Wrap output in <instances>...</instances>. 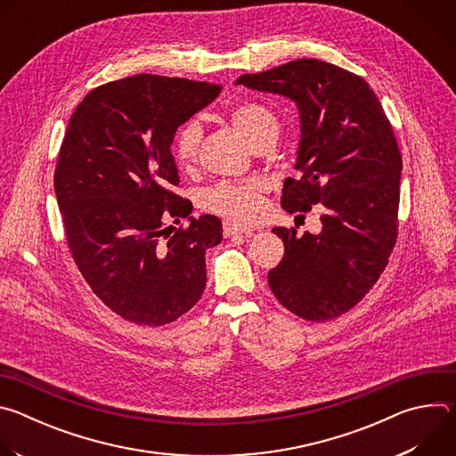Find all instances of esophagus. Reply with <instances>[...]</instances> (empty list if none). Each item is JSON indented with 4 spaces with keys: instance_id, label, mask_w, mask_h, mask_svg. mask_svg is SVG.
<instances>
[{
    "instance_id": "obj_1",
    "label": "esophagus",
    "mask_w": 456,
    "mask_h": 456,
    "mask_svg": "<svg viewBox=\"0 0 456 456\" xmlns=\"http://www.w3.org/2000/svg\"><path fill=\"white\" fill-rule=\"evenodd\" d=\"M252 229L247 227V225H240V224H234V222H224V234L229 238V236H234V234H247L250 232Z\"/></svg>"
}]
</instances>
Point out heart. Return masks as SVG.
Here are the masks:
<instances>
[{"label": "heart", "mask_w": 456, "mask_h": 456, "mask_svg": "<svg viewBox=\"0 0 456 456\" xmlns=\"http://www.w3.org/2000/svg\"><path fill=\"white\" fill-rule=\"evenodd\" d=\"M229 117L234 127L252 148L274 144L280 137L281 124L278 115L262 102H240L231 110ZM200 139L202 127L199 120L191 118L176 129L171 142V151L178 167L189 169L197 162ZM265 192L267 183L262 178L218 182L202 192L200 204L206 211L222 215L234 222L247 224L262 216L265 209Z\"/></svg>", "instance_id": "b5f03b06"}]
</instances>
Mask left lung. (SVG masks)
Returning a JSON list of instances; mask_svg holds the SVG:
<instances>
[{
	"instance_id": "left-lung-1",
	"label": "left lung",
	"mask_w": 456,
	"mask_h": 456,
	"mask_svg": "<svg viewBox=\"0 0 456 456\" xmlns=\"http://www.w3.org/2000/svg\"><path fill=\"white\" fill-rule=\"evenodd\" d=\"M236 85L297 104L301 175L285 180L281 208L324 209L319 234L273 229L285 254L269 271L271 290L306 321L339 317L368 294L397 241L403 159L394 127L362 77L324 61L296 59Z\"/></svg>"
}]
</instances>
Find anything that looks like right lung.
I'll list each match as a JSON object with an SVG mask.
<instances>
[{
  "instance_id": "obj_1",
  "label": "right lung",
  "mask_w": 456,
  "mask_h": 456,
  "mask_svg": "<svg viewBox=\"0 0 456 456\" xmlns=\"http://www.w3.org/2000/svg\"><path fill=\"white\" fill-rule=\"evenodd\" d=\"M222 86L141 74L92 90L70 117L53 187L74 262L122 319L162 327L202 297L206 250L222 241L213 215L189 216L171 142ZM188 218L173 228L169 221Z\"/></svg>"
}]
</instances>
